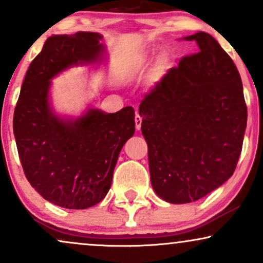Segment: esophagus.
<instances>
[{
    "label": "esophagus",
    "mask_w": 263,
    "mask_h": 263,
    "mask_svg": "<svg viewBox=\"0 0 263 263\" xmlns=\"http://www.w3.org/2000/svg\"><path fill=\"white\" fill-rule=\"evenodd\" d=\"M141 123H142V117L137 112V115H135V128H137V130H140Z\"/></svg>",
    "instance_id": "1"
}]
</instances>
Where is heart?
Instances as JSON below:
<instances>
[{
	"mask_svg": "<svg viewBox=\"0 0 263 263\" xmlns=\"http://www.w3.org/2000/svg\"><path fill=\"white\" fill-rule=\"evenodd\" d=\"M152 62V57L150 54H144V56L137 58L134 61L132 66V72L133 73H141L144 70H146L148 67L151 66ZM168 66H170V61H168L167 57H162L158 60V62L156 64V70L158 73H163L164 70H167Z\"/></svg>",
	"mask_w": 263,
	"mask_h": 263,
	"instance_id": "obj_1",
	"label": "heart"
}]
</instances>
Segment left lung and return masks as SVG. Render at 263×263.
<instances>
[{"mask_svg":"<svg viewBox=\"0 0 263 263\" xmlns=\"http://www.w3.org/2000/svg\"><path fill=\"white\" fill-rule=\"evenodd\" d=\"M185 40L199 52L181 57L139 106L152 187L171 203L199 200L233 176L248 121L229 54L207 32Z\"/></svg>","mask_w":263,"mask_h":263,"instance_id":"left-lung-1","label":"left lung"}]
</instances>
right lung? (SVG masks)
I'll return each mask as SVG.
<instances>
[{"label":"right lung","instance_id":"add662e5","mask_svg":"<svg viewBox=\"0 0 263 263\" xmlns=\"http://www.w3.org/2000/svg\"><path fill=\"white\" fill-rule=\"evenodd\" d=\"M101 35H54L32 60L14 109L13 132L30 185L54 205L84 210L99 203L112 184L119 152L135 132L130 106L116 113L90 109L63 122L48 107L50 79L66 68L96 61Z\"/></svg>","mask_w":263,"mask_h":263}]
</instances>
